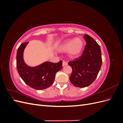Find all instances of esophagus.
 I'll list each match as a JSON object with an SVG mask.
<instances>
[{"label":"esophagus","mask_w":123,"mask_h":123,"mask_svg":"<svg viewBox=\"0 0 123 123\" xmlns=\"http://www.w3.org/2000/svg\"><path fill=\"white\" fill-rule=\"evenodd\" d=\"M68 65L67 62H66V61H63V62H62V66H66V65Z\"/></svg>","instance_id":"esophagus-1"}]
</instances>
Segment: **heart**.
<instances>
[{
    "label": "heart",
    "instance_id": "b5f03b06",
    "mask_svg": "<svg viewBox=\"0 0 123 123\" xmlns=\"http://www.w3.org/2000/svg\"><path fill=\"white\" fill-rule=\"evenodd\" d=\"M84 42L80 38L69 39L61 45L59 49L61 51H68L70 57H75L79 56L83 51Z\"/></svg>",
    "mask_w": 123,
    "mask_h": 123
}]
</instances>
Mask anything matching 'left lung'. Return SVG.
<instances>
[{"label": "left lung", "mask_w": 123, "mask_h": 123, "mask_svg": "<svg viewBox=\"0 0 123 123\" xmlns=\"http://www.w3.org/2000/svg\"><path fill=\"white\" fill-rule=\"evenodd\" d=\"M87 44L80 57L70 61L72 68L70 80L74 86L84 88L90 85L95 80L101 68L102 59L99 44L91 36L84 35Z\"/></svg>", "instance_id": "1"}]
</instances>
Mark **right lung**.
I'll return each instance as SVG.
<instances>
[{
    "instance_id": "right-lung-1",
    "label": "right lung",
    "mask_w": 123,
    "mask_h": 123,
    "mask_svg": "<svg viewBox=\"0 0 123 123\" xmlns=\"http://www.w3.org/2000/svg\"><path fill=\"white\" fill-rule=\"evenodd\" d=\"M28 43H23L18 48L16 55L18 72L29 86L36 90L45 89L53 83L56 73L62 67V62L61 61L57 63L46 62L35 67L28 66L23 59L24 51Z\"/></svg>"
}]
</instances>
